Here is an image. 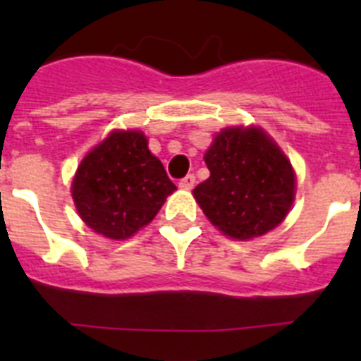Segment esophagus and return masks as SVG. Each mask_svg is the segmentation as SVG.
<instances>
[{
	"mask_svg": "<svg viewBox=\"0 0 361 361\" xmlns=\"http://www.w3.org/2000/svg\"><path fill=\"white\" fill-rule=\"evenodd\" d=\"M178 186L183 188V190H191V188L195 186V175L190 173L184 178H180V180H178Z\"/></svg>",
	"mask_w": 361,
	"mask_h": 361,
	"instance_id": "esophagus-1",
	"label": "esophagus"
}]
</instances>
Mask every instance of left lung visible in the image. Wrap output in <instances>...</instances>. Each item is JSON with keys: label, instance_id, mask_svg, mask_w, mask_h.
<instances>
[{"label": "left lung", "instance_id": "8db88e82", "mask_svg": "<svg viewBox=\"0 0 361 361\" xmlns=\"http://www.w3.org/2000/svg\"><path fill=\"white\" fill-rule=\"evenodd\" d=\"M204 161L209 177L193 195L224 235L247 240L286 219L295 197V173L288 157L262 130H222Z\"/></svg>", "mask_w": 361, "mask_h": 361}]
</instances>
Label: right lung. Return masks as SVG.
Instances as JSON below:
<instances>
[{"instance_id":"1","label":"right lung","mask_w":361,"mask_h":361,"mask_svg":"<svg viewBox=\"0 0 361 361\" xmlns=\"http://www.w3.org/2000/svg\"><path fill=\"white\" fill-rule=\"evenodd\" d=\"M177 190L141 132H111L78 168L72 197L95 233L124 240L152 222Z\"/></svg>"}]
</instances>
